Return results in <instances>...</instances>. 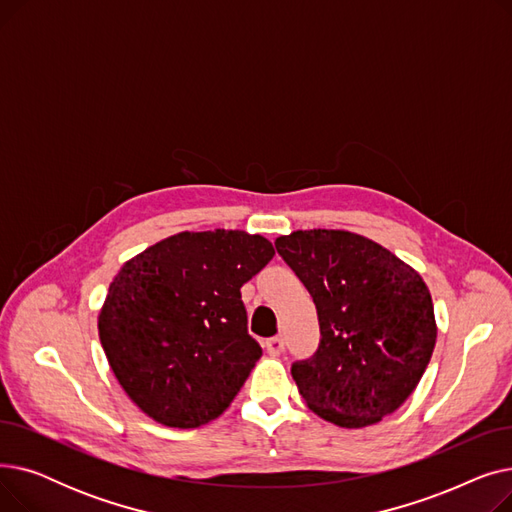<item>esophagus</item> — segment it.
<instances>
[{
  "instance_id": "34e87169",
  "label": "esophagus",
  "mask_w": 512,
  "mask_h": 512,
  "mask_svg": "<svg viewBox=\"0 0 512 512\" xmlns=\"http://www.w3.org/2000/svg\"><path fill=\"white\" fill-rule=\"evenodd\" d=\"M265 348H267V353L270 355H280L282 351H284V338L282 336H274V338H270L265 342Z\"/></svg>"
}]
</instances>
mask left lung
Segmentation results:
<instances>
[{"instance_id": "8db88e82", "label": "left lung", "mask_w": 512, "mask_h": 512, "mask_svg": "<svg viewBox=\"0 0 512 512\" xmlns=\"http://www.w3.org/2000/svg\"><path fill=\"white\" fill-rule=\"evenodd\" d=\"M278 255L305 284L319 346L290 371L307 407L340 427L394 413L417 388L436 346L432 294L411 265L346 230H297Z\"/></svg>"}]
</instances>
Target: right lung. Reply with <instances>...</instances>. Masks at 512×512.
I'll list each match as a JSON object with an SVG mask.
<instances>
[{
	"mask_svg": "<svg viewBox=\"0 0 512 512\" xmlns=\"http://www.w3.org/2000/svg\"><path fill=\"white\" fill-rule=\"evenodd\" d=\"M240 230L180 232L122 265L99 313V340L124 392L168 427L220 417L261 357L240 288L272 261Z\"/></svg>",
	"mask_w": 512,
	"mask_h": 512,
	"instance_id": "1",
	"label": "right lung"
}]
</instances>
